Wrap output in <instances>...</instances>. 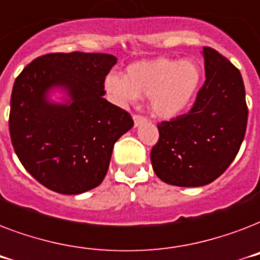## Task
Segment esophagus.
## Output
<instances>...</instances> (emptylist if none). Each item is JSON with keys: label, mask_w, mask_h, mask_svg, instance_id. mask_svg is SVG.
<instances>
[{"label": "esophagus", "mask_w": 260, "mask_h": 260, "mask_svg": "<svg viewBox=\"0 0 260 260\" xmlns=\"http://www.w3.org/2000/svg\"><path fill=\"white\" fill-rule=\"evenodd\" d=\"M147 118L144 117V116H140V114H135L134 116V122H135V126H139L140 124H143V122H146Z\"/></svg>", "instance_id": "1"}]
</instances>
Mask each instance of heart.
<instances>
[{"label":"heart","mask_w":260,"mask_h":260,"mask_svg":"<svg viewBox=\"0 0 260 260\" xmlns=\"http://www.w3.org/2000/svg\"><path fill=\"white\" fill-rule=\"evenodd\" d=\"M201 83V70L193 60L156 58L140 60L126 67L125 77L110 73L105 89L120 105L150 97L152 113L160 118L181 114L193 101Z\"/></svg>","instance_id":"1"}]
</instances>
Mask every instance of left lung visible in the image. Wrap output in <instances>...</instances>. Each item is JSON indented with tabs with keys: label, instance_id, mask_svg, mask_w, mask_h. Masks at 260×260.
Listing matches in <instances>:
<instances>
[{
	"label": "left lung",
	"instance_id": "8db88e82",
	"mask_svg": "<svg viewBox=\"0 0 260 260\" xmlns=\"http://www.w3.org/2000/svg\"><path fill=\"white\" fill-rule=\"evenodd\" d=\"M205 83L193 108L158 124L151 150L155 174L169 185H208L228 169L246 135L248 108L240 71L217 51L204 47Z\"/></svg>",
	"mask_w": 260,
	"mask_h": 260
}]
</instances>
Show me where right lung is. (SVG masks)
<instances>
[{
	"label": "right lung",
	"instance_id": "right-lung-1",
	"mask_svg": "<svg viewBox=\"0 0 260 260\" xmlns=\"http://www.w3.org/2000/svg\"><path fill=\"white\" fill-rule=\"evenodd\" d=\"M117 58L70 52L39 56L20 73L10 97L14 152L43 186L60 194L97 187L109 169L114 143L134 126L131 114L104 98ZM63 89L64 103L49 100Z\"/></svg>",
	"mask_w": 260,
	"mask_h": 260
}]
</instances>
